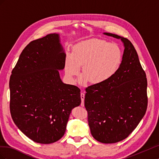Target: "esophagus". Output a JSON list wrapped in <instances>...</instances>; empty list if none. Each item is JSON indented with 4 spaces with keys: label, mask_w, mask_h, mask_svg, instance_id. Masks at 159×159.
I'll return each instance as SVG.
<instances>
[{
    "label": "esophagus",
    "mask_w": 159,
    "mask_h": 159,
    "mask_svg": "<svg viewBox=\"0 0 159 159\" xmlns=\"http://www.w3.org/2000/svg\"><path fill=\"white\" fill-rule=\"evenodd\" d=\"M84 98H85V93L84 91L83 90H81V105L82 107L84 106Z\"/></svg>",
    "instance_id": "34e87169"
}]
</instances>
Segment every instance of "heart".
<instances>
[{
    "mask_svg": "<svg viewBox=\"0 0 159 159\" xmlns=\"http://www.w3.org/2000/svg\"><path fill=\"white\" fill-rule=\"evenodd\" d=\"M122 60V50L117 44L95 38L84 40L74 46L72 54H67L66 74L74 83L80 66H83L85 74L80 79V84H85L89 80L94 84H102L117 73Z\"/></svg>",
    "mask_w": 159,
    "mask_h": 159,
    "instance_id": "obj_1",
    "label": "heart"
}]
</instances>
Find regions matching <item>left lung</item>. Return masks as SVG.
Here are the masks:
<instances>
[{
  "label": "left lung",
  "mask_w": 159,
  "mask_h": 159,
  "mask_svg": "<svg viewBox=\"0 0 159 159\" xmlns=\"http://www.w3.org/2000/svg\"><path fill=\"white\" fill-rule=\"evenodd\" d=\"M103 34L123 43L122 63L111 78L85 89L84 102L93 137L108 144L126 139L144 117L148 103L147 80L132 43L114 34Z\"/></svg>",
  "instance_id": "8db88e82"
}]
</instances>
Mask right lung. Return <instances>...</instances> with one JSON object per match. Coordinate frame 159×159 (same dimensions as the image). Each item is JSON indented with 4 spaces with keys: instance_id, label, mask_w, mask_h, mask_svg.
<instances>
[{
    "instance_id": "obj_1",
    "label": "right lung",
    "mask_w": 159,
    "mask_h": 159,
    "mask_svg": "<svg viewBox=\"0 0 159 159\" xmlns=\"http://www.w3.org/2000/svg\"><path fill=\"white\" fill-rule=\"evenodd\" d=\"M66 56L58 34H50L30 42L12 71L11 116L18 128L36 143L50 144L60 139L71 110L81 104L80 89L60 78Z\"/></svg>"
}]
</instances>
